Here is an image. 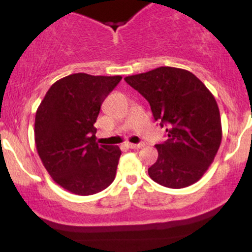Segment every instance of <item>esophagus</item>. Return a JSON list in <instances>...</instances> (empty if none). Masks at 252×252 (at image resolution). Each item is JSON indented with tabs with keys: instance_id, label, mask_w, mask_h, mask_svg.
<instances>
[{
	"instance_id": "34e87169",
	"label": "esophagus",
	"mask_w": 252,
	"mask_h": 252,
	"mask_svg": "<svg viewBox=\"0 0 252 252\" xmlns=\"http://www.w3.org/2000/svg\"><path fill=\"white\" fill-rule=\"evenodd\" d=\"M128 147L129 149H134V150H139L141 147H144V144H131V142H128Z\"/></svg>"
}]
</instances>
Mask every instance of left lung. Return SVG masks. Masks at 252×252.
Wrapping results in <instances>:
<instances>
[{"mask_svg":"<svg viewBox=\"0 0 252 252\" xmlns=\"http://www.w3.org/2000/svg\"><path fill=\"white\" fill-rule=\"evenodd\" d=\"M124 80L151 106L155 121L167 126L168 139L157 144L158 158L149 168L154 182L182 189L201 179L222 141L215 96L189 70L158 67Z\"/></svg>","mask_w":252,"mask_h":252,"instance_id":"obj_1","label":"left lung"}]
</instances>
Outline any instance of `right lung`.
Wrapping results in <instances>:
<instances>
[{"label":"right lung","instance_id":"right-lung-1","mask_svg":"<svg viewBox=\"0 0 252 252\" xmlns=\"http://www.w3.org/2000/svg\"><path fill=\"white\" fill-rule=\"evenodd\" d=\"M121 79L70 74L56 81L37 107V154L51 178L73 194L100 192L116 178L121 149L98 145L94 124L103 100Z\"/></svg>","mask_w":252,"mask_h":252}]
</instances>
